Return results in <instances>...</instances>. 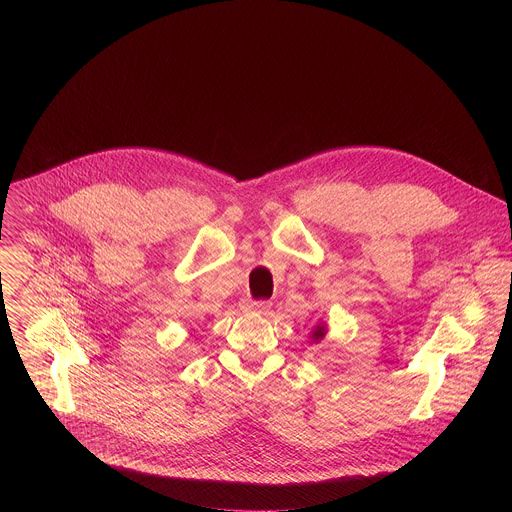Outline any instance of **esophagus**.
<instances>
[{"instance_id": "1", "label": "esophagus", "mask_w": 512, "mask_h": 512, "mask_svg": "<svg viewBox=\"0 0 512 512\" xmlns=\"http://www.w3.org/2000/svg\"><path fill=\"white\" fill-rule=\"evenodd\" d=\"M244 309L246 311H254V313H266L268 309H270V303L268 301H248L246 305H244Z\"/></svg>"}]
</instances>
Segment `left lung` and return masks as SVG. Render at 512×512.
<instances>
[{"label":"left lung","instance_id":"8db88e82","mask_svg":"<svg viewBox=\"0 0 512 512\" xmlns=\"http://www.w3.org/2000/svg\"><path fill=\"white\" fill-rule=\"evenodd\" d=\"M323 335H325V329H323V327H317V329L313 331V339H315V341L323 339Z\"/></svg>","mask_w":512,"mask_h":512}]
</instances>
